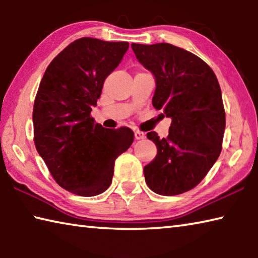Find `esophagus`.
<instances>
[{
	"label": "esophagus",
	"instance_id": "34e87169",
	"mask_svg": "<svg viewBox=\"0 0 258 258\" xmlns=\"http://www.w3.org/2000/svg\"><path fill=\"white\" fill-rule=\"evenodd\" d=\"M134 135H135V139H137V140L145 139V137H146V134L143 133V132H141V131H135Z\"/></svg>",
	"mask_w": 258,
	"mask_h": 258
}]
</instances>
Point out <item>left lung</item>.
<instances>
[{
	"instance_id": "left-lung-1",
	"label": "left lung",
	"mask_w": 258,
	"mask_h": 258,
	"mask_svg": "<svg viewBox=\"0 0 258 258\" xmlns=\"http://www.w3.org/2000/svg\"><path fill=\"white\" fill-rule=\"evenodd\" d=\"M131 46L155 76L152 106L172 118L167 138L147 134L157 155L143 169L146 182L158 195H181L202 182L221 154L225 111L220 84L204 60L181 47L168 43Z\"/></svg>"
}]
</instances>
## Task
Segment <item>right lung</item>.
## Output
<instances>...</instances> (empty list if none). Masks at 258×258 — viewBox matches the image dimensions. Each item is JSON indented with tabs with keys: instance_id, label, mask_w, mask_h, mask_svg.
I'll return each mask as SVG.
<instances>
[{
	"instance_id": "obj_1",
	"label": "right lung",
	"mask_w": 258,
	"mask_h": 258,
	"mask_svg": "<svg viewBox=\"0 0 258 258\" xmlns=\"http://www.w3.org/2000/svg\"><path fill=\"white\" fill-rule=\"evenodd\" d=\"M127 49V42L78 38L51 61L38 86L35 147L55 182L74 195L93 197L106 191L116 158L133 143L131 128H104L91 117L104 80Z\"/></svg>"
}]
</instances>
